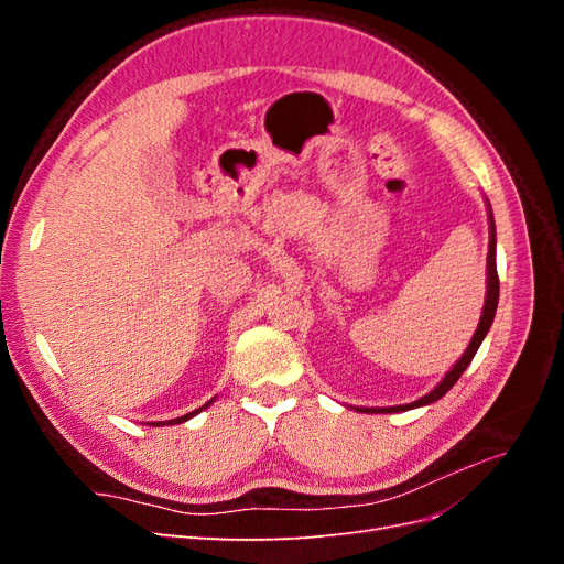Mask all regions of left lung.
Returning <instances> with one entry per match:
<instances>
[{
	"label": "left lung",
	"instance_id": "obj_1",
	"mask_svg": "<svg viewBox=\"0 0 564 564\" xmlns=\"http://www.w3.org/2000/svg\"><path fill=\"white\" fill-rule=\"evenodd\" d=\"M487 218H489V251H487V294H485V308L480 315V322H477V329L470 338V344L466 348V352L458 357L456 365L445 373V379H442L429 395H423L416 402H409V404H398V406H352L355 412H362V414H395V412H409V409H416V406H425V404H433L440 398H445L447 392L452 390V386L460 379V373L466 371V367L473 362V357L480 348V344L485 340L494 315H497V305H499V275H497V226H494V214L491 207L487 202Z\"/></svg>",
	"mask_w": 564,
	"mask_h": 564
}]
</instances>
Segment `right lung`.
Instances as JSON below:
<instances>
[{
  "label": "right lung",
  "mask_w": 564,
  "mask_h": 564,
  "mask_svg": "<svg viewBox=\"0 0 564 564\" xmlns=\"http://www.w3.org/2000/svg\"><path fill=\"white\" fill-rule=\"evenodd\" d=\"M212 402H214V400H209L207 404H202L199 409H195V412H191V414H185V416H178V419H172V421H164V423H166V425H174V423H183V421H187V419H193V416H197V414L202 412V409H207V406H209ZM164 423H162V421H155V423H152V425H164Z\"/></svg>",
  "instance_id": "add662e5"
}]
</instances>
